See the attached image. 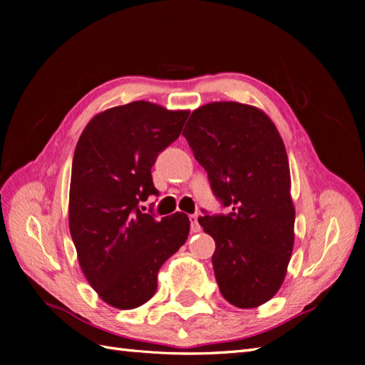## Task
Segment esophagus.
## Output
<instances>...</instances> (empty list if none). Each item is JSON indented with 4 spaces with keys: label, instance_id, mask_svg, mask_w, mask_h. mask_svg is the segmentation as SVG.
<instances>
[{
    "label": "esophagus",
    "instance_id": "1",
    "mask_svg": "<svg viewBox=\"0 0 365 365\" xmlns=\"http://www.w3.org/2000/svg\"><path fill=\"white\" fill-rule=\"evenodd\" d=\"M197 217H200V215H197V213H193V215L189 216L193 233H197V231H201V225H200V222H197Z\"/></svg>",
    "mask_w": 365,
    "mask_h": 365
}]
</instances>
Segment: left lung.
<instances>
[{"label": "left lung", "instance_id": "obj_1", "mask_svg": "<svg viewBox=\"0 0 365 365\" xmlns=\"http://www.w3.org/2000/svg\"><path fill=\"white\" fill-rule=\"evenodd\" d=\"M182 135L230 213L202 210L216 242V282L236 307H257L280 289L294 247L295 210L284 145L260 109L215 102L192 113Z\"/></svg>", "mask_w": 365, "mask_h": 365}]
</instances>
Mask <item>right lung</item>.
Segmentation results:
<instances>
[{"mask_svg": "<svg viewBox=\"0 0 365 365\" xmlns=\"http://www.w3.org/2000/svg\"><path fill=\"white\" fill-rule=\"evenodd\" d=\"M187 117L189 111L138 101L97 114L77 141L70 233L86 280L117 309L150 300L161 264L189 236L187 215L157 219L152 210H140L158 196L150 169L180 137Z\"/></svg>", "mask_w": 365, "mask_h": 365, "instance_id": "1", "label": "right lung"}]
</instances>
